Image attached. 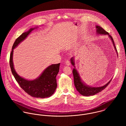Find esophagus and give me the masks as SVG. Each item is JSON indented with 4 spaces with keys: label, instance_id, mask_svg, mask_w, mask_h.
Masks as SVG:
<instances>
[{
    "label": "esophagus",
    "instance_id": "1",
    "mask_svg": "<svg viewBox=\"0 0 126 126\" xmlns=\"http://www.w3.org/2000/svg\"><path fill=\"white\" fill-rule=\"evenodd\" d=\"M65 65H67V66H69L70 65V63L69 61H66L65 62Z\"/></svg>",
    "mask_w": 126,
    "mask_h": 126
}]
</instances>
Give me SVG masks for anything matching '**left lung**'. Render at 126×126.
Wrapping results in <instances>:
<instances>
[{
    "mask_svg": "<svg viewBox=\"0 0 126 126\" xmlns=\"http://www.w3.org/2000/svg\"><path fill=\"white\" fill-rule=\"evenodd\" d=\"M95 28H96V33L97 35L100 34V35H108L109 38L110 39L111 41V42L112 43V45L114 47V48L117 54V52L116 50V48L115 47L114 43L113 42L112 38L111 37L110 35H109L107 32H106L103 29H102L101 27L99 26H95ZM118 56V55H117ZM71 63L72 64V65L74 67L73 70V77H74V84L75 86V87L76 88L77 90L78 91V92L81 94V95L83 96H91V95H94L100 92H101L103 90H104L108 85L110 83L111 79L109 80V81L108 83H107L106 84L100 87H91L90 86L87 85L85 84H84L81 80V79L80 78V77L79 75V72H78L76 68V66H75V57H73L71 59Z\"/></svg>",
    "mask_w": 126,
    "mask_h": 126,
    "instance_id": "left-lung-1",
    "label": "left lung"
}]
</instances>
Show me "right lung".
<instances>
[{
    "instance_id": "1",
    "label": "right lung",
    "mask_w": 126,
    "mask_h": 126,
    "mask_svg": "<svg viewBox=\"0 0 126 126\" xmlns=\"http://www.w3.org/2000/svg\"><path fill=\"white\" fill-rule=\"evenodd\" d=\"M38 28V27L31 28L16 39L10 54V65L13 75L22 89L32 96L44 98L51 96L56 90L57 86L56 78L59 71L60 63L52 64L46 68L35 79L27 80L18 75L14 68L13 63L14 50L32 31Z\"/></svg>"
}]
</instances>
